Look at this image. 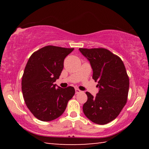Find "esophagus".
I'll return each mask as SVG.
<instances>
[{
	"label": "esophagus",
	"instance_id": "1",
	"mask_svg": "<svg viewBox=\"0 0 149 149\" xmlns=\"http://www.w3.org/2000/svg\"><path fill=\"white\" fill-rule=\"evenodd\" d=\"M75 94H78V93L81 92V91H80L79 89H75Z\"/></svg>",
	"mask_w": 149,
	"mask_h": 149
}]
</instances>
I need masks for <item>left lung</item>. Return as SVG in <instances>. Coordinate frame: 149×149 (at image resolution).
I'll list each match as a JSON object with an SVG mask.
<instances>
[{"instance_id":"left-lung-1","label":"left lung","mask_w":149,"mask_h":149,"mask_svg":"<svg viewBox=\"0 0 149 149\" xmlns=\"http://www.w3.org/2000/svg\"><path fill=\"white\" fill-rule=\"evenodd\" d=\"M89 60L93 79L98 82L96 97L86 92L87 100L83 106L84 114L91 122L104 125L116 118L127 102L130 81L123 62L110 50L79 49Z\"/></svg>"}]
</instances>
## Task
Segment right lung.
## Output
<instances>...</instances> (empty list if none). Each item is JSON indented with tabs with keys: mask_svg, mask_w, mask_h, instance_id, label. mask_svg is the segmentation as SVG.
I'll list each match as a JSON object with an SVG mask.
<instances>
[{
	"mask_svg": "<svg viewBox=\"0 0 149 149\" xmlns=\"http://www.w3.org/2000/svg\"><path fill=\"white\" fill-rule=\"evenodd\" d=\"M74 49L46 46L33 53L22 80L26 106L37 119L49 122L60 116L75 94L73 87L54 84L64 68V60Z\"/></svg>",
	"mask_w": 149,
	"mask_h": 149,
	"instance_id": "add662e5",
	"label": "right lung"
}]
</instances>
